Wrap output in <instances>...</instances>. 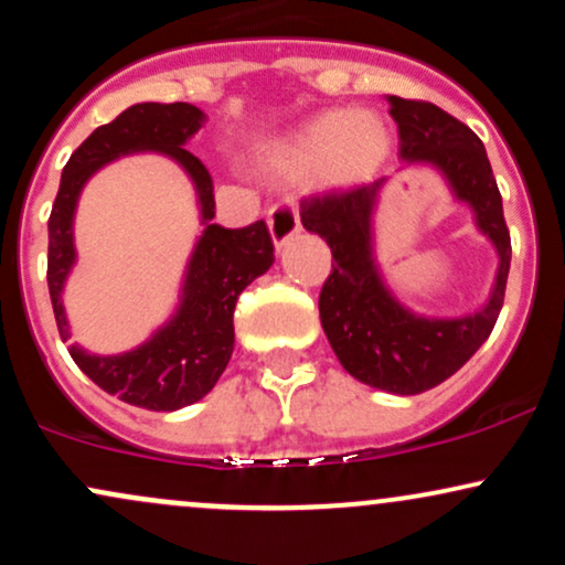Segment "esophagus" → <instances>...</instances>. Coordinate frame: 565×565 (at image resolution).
Instances as JSON below:
<instances>
[{
	"label": "esophagus",
	"mask_w": 565,
	"mask_h": 565,
	"mask_svg": "<svg viewBox=\"0 0 565 565\" xmlns=\"http://www.w3.org/2000/svg\"><path fill=\"white\" fill-rule=\"evenodd\" d=\"M268 231H270V238H274L276 249H281V246L287 244L291 236H297V233H300V212H297L295 201L284 199V201H278L276 206H270Z\"/></svg>",
	"instance_id": "34e87169"
}]
</instances>
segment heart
I'll use <instances>...</instances> for the list:
<instances>
[{
  "label": "heart",
  "mask_w": 565,
  "mask_h": 565,
  "mask_svg": "<svg viewBox=\"0 0 565 565\" xmlns=\"http://www.w3.org/2000/svg\"><path fill=\"white\" fill-rule=\"evenodd\" d=\"M391 148L393 135L380 114L323 111L278 140L268 164L284 180L319 172L327 188H353L380 172Z\"/></svg>",
  "instance_id": "heart-1"
}]
</instances>
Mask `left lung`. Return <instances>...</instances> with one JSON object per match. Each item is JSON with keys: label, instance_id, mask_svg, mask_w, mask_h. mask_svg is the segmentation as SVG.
Instances as JSON below:
<instances>
[{"label": "left lung", "instance_id": "obj_1", "mask_svg": "<svg viewBox=\"0 0 565 565\" xmlns=\"http://www.w3.org/2000/svg\"><path fill=\"white\" fill-rule=\"evenodd\" d=\"M387 103L404 164H427L444 174L454 199L470 206L476 228L494 244L499 265L489 300L457 319H433L414 313L393 295L374 255V210L385 178L305 199L300 217L305 231L319 233L334 257L319 313L342 369L377 391L417 395L449 380L489 340L504 302L512 249L481 138L433 103L395 95Z\"/></svg>", "mask_w": 565, "mask_h": 565}]
</instances>
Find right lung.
Here are the masks:
<instances>
[{
  "label": "right lung",
  "mask_w": 565,
  "mask_h": 565,
  "mask_svg": "<svg viewBox=\"0 0 565 565\" xmlns=\"http://www.w3.org/2000/svg\"><path fill=\"white\" fill-rule=\"evenodd\" d=\"M204 119V111L191 103H138L116 116L111 125L97 127L63 167L47 223L50 300L57 332L66 342L71 327L63 308V287L76 263L74 215L87 180L116 159L153 151L178 161L196 188L204 231L185 265L180 302L170 321L127 353L95 355L79 345L68 348L76 366L97 387L148 412L191 406L215 387L233 353V310L238 295L274 265V242L263 220L246 228L212 223L215 185L206 167L183 148Z\"/></svg>",
  "instance_id": "obj_1"
}]
</instances>
